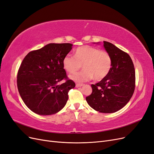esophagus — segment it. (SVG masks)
<instances>
[{
	"mask_svg": "<svg viewBox=\"0 0 154 154\" xmlns=\"http://www.w3.org/2000/svg\"><path fill=\"white\" fill-rule=\"evenodd\" d=\"M83 85L82 84V83H76V87H82Z\"/></svg>",
	"mask_w": 154,
	"mask_h": 154,
	"instance_id": "obj_1",
	"label": "esophagus"
}]
</instances>
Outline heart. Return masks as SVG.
<instances>
[{"instance_id": "b5f03b06", "label": "heart", "mask_w": 154, "mask_h": 154, "mask_svg": "<svg viewBox=\"0 0 154 154\" xmlns=\"http://www.w3.org/2000/svg\"><path fill=\"white\" fill-rule=\"evenodd\" d=\"M83 63L84 69L70 76L71 80L83 82L94 78L101 80L109 74L112 65L110 54L106 51L90 45H84L76 49L74 56L67 54L63 60V68L69 72H75Z\"/></svg>"}]
</instances>
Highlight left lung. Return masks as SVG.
Listing matches in <instances>:
<instances>
[{
	"label": "left lung",
	"instance_id": "1",
	"mask_svg": "<svg viewBox=\"0 0 154 154\" xmlns=\"http://www.w3.org/2000/svg\"><path fill=\"white\" fill-rule=\"evenodd\" d=\"M103 47L110 56L111 68L106 77L91 85L92 92L86 97V101L97 112L114 113L122 109L132 97L136 74L132 60L127 53L106 41Z\"/></svg>",
	"mask_w": 154,
	"mask_h": 154
}]
</instances>
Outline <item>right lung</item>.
<instances>
[{"label":"right lung","mask_w":154,"mask_h":154,"mask_svg":"<svg viewBox=\"0 0 154 154\" xmlns=\"http://www.w3.org/2000/svg\"><path fill=\"white\" fill-rule=\"evenodd\" d=\"M72 44L51 43L27 54L17 74V87L26 105L33 112L42 116L57 113L66 105L68 92L75 87L67 78L63 60Z\"/></svg>","instance_id":"right-lung-1"}]
</instances>
